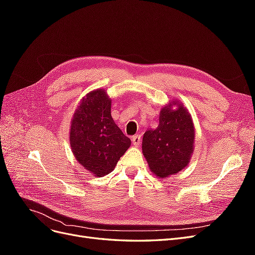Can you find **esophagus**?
I'll return each instance as SVG.
<instances>
[{
  "mask_svg": "<svg viewBox=\"0 0 255 255\" xmlns=\"http://www.w3.org/2000/svg\"><path fill=\"white\" fill-rule=\"evenodd\" d=\"M132 142L134 145H139L140 144V135L132 136Z\"/></svg>",
  "mask_w": 255,
  "mask_h": 255,
  "instance_id": "esophagus-1",
  "label": "esophagus"
}]
</instances>
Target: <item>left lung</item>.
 <instances>
[{
    "label": "left lung",
    "instance_id": "obj_1",
    "mask_svg": "<svg viewBox=\"0 0 255 255\" xmlns=\"http://www.w3.org/2000/svg\"><path fill=\"white\" fill-rule=\"evenodd\" d=\"M177 109L163 107L159 125L143 134L142 153L151 171L158 177H167L187 166L194 151L195 128L189 113L176 102Z\"/></svg>",
    "mask_w": 255,
    "mask_h": 255
}]
</instances>
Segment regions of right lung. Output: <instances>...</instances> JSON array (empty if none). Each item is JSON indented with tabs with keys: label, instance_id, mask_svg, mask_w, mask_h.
<instances>
[{
	"label": "right lung",
	"instance_id": "obj_1",
	"mask_svg": "<svg viewBox=\"0 0 255 255\" xmlns=\"http://www.w3.org/2000/svg\"><path fill=\"white\" fill-rule=\"evenodd\" d=\"M112 101L103 89L82 100L71 121L70 145L79 163L97 176L114 170L130 145L111 114Z\"/></svg>",
	"mask_w": 255,
	"mask_h": 255
}]
</instances>
